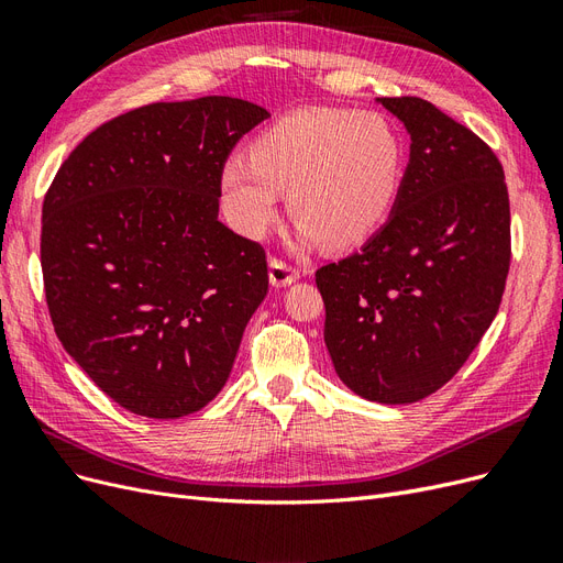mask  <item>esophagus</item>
Masks as SVG:
<instances>
[{
	"label": "esophagus",
	"instance_id": "1",
	"mask_svg": "<svg viewBox=\"0 0 563 563\" xmlns=\"http://www.w3.org/2000/svg\"><path fill=\"white\" fill-rule=\"evenodd\" d=\"M300 277V269L288 265L282 258H272L269 261V284L272 286H288L291 282H296Z\"/></svg>",
	"mask_w": 563,
	"mask_h": 563
}]
</instances>
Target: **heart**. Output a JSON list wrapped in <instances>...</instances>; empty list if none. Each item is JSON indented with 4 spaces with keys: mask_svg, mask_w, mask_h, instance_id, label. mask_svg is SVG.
Listing matches in <instances>:
<instances>
[{
    "mask_svg": "<svg viewBox=\"0 0 563 563\" xmlns=\"http://www.w3.org/2000/svg\"><path fill=\"white\" fill-rule=\"evenodd\" d=\"M401 176L404 143L385 117L312 108L267 126L218 183L228 223L244 236H261L288 192L305 240L352 249L383 228Z\"/></svg>",
    "mask_w": 563,
    "mask_h": 563,
    "instance_id": "obj_1",
    "label": "heart"
}]
</instances>
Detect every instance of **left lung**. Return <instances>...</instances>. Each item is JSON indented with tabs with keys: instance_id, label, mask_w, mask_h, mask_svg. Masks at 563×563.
Listing matches in <instances>:
<instances>
[{
	"instance_id": "8db88e82",
	"label": "left lung",
	"mask_w": 563,
	"mask_h": 563,
	"mask_svg": "<svg viewBox=\"0 0 563 563\" xmlns=\"http://www.w3.org/2000/svg\"><path fill=\"white\" fill-rule=\"evenodd\" d=\"M411 133L383 230L317 269L323 340L356 395L411 404L444 387L496 319L512 261L503 164L479 135L416 96L380 98Z\"/></svg>"
}]
</instances>
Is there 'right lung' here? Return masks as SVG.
<instances>
[{
  "label": "right lung",
  "instance_id": "add662e5",
  "mask_svg": "<svg viewBox=\"0 0 563 563\" xmlns=\"http://www.w3.org/2000/svg\"><path fill=\"white\" fill-rule=\"evenodd\" d=\"M263 119L230 96L135 108L91 131L44 195L56 335L131 413L207 406L267 296L265 249L218 220L220 168Z\"/></svg>",
  "mask_w": 563,
  "mask_h": 563
}]
</instances>
